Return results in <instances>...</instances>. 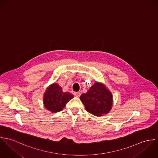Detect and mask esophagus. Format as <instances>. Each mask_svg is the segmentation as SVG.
Instances as JSON below:
<instances>
[{
    "instance_id": "34e87169",
    "label": "esophagus",
    "mask_w": 158,
    "mask_h": 158,
    "mask_svg": "<svg viewBox=\"0 0 158 158\" xmlns=\"http://www.w3.org/2000/svg\"><path fill=\"white\" fill-rule=\"evenodd\" d=\"M74 95L76 97L79 98V97L81 96V93H80V92H74Z\"/></svg>"
}]
</instances>
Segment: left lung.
<instances>
[{"mask_svg": "<svg viewBox=\"0 0 158 158\" xmlns=\"http://www.w3.org/2000/svg\"><path fill=\"white\" fill-rule=\"evenodd\" d=\"M85 110L96 116L108 113L113 106V95L105 84L96 81L86 93L80 96Z\"/></svg>", "mask_w": 158, "mask_h": 158, "instance_id": "8db88e82", "label": "left lung"}]
</instances>
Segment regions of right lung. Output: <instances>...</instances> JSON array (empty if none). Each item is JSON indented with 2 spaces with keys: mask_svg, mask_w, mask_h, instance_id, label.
<instances>
[{
  "mask_svg": "<svg viewBox=\"0 0 158 158\" xmlns=\"http://www.w3.org/2000/svg\"><path fill=\"white\" fill-rule=\"evenodd\" d=\"M73 98L70 93L64 92L59 84L53 83L46 88L44 94V105L47 110L55 113L62 110Z\"/></svg>",
  "mask_w": 158,
  "mask_h": 158,
  "instance_id": "obj_1",
  "label": "right lung"
}]
</instances>
